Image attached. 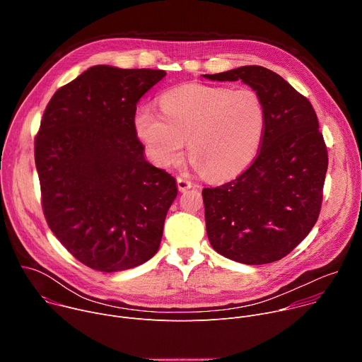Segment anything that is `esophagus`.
<instances>
[{"instance_id":"obj_1","label":"esophagus","mask_w":362,"mask_h":362,"mask_svg":"<svg viewBox=\"0 0 362 362\" xmlns=\"http://www.w3.org/2000/svg\"><path fill=\"white\" fill-rule=\"evenodd\" d=\"M192 186H193V183L187 177H185V176H179L177 177V187H179L180 192H185V190L190 189Z\"/></svg>"}]
</instances>
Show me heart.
Masks as SVG:
<instances>
[{
  "label": "heart",
  "instance_id": "b5f03b06",
  "mask_svg": "<svg viewBox=\"0 0 362 362\" xmlns=\"http://www.w3.org/2000/svg\"><path fill=\"white\" fill-rule=\"evenodd\" d=\"M163 116L141 107L134 127L148 158L159 166L180 162L185 143L189 156L209 179L221 180L240 173L259 150L265 109L250 88L187 83L160 97Z\"/></svg>",
  "mask_w": 362,
  "mask_h": 362
}]
</instances>
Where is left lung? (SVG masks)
<instances>
[{"instance_id":"left-lung-1","label":"left lung","mask_w":362,"mask_h":362,"mask_svg":"<svg viewBox=\"0 0 362 362\" xmlns=\"http://www.w3.org/2000/svg\"><path fill=\"white\" fill-rule=\"evenodd\" d=\"M204 78L252 87L265 109L261 147L236 179L202 190L206 232L228 259L264 265L282 259L321 212L328 151L309 100L279 74L243 66Z\"/></svg>"}]
</instances>
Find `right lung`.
<instances>
[{
	"mask_svg": "<svg viewBox=\"0 0 362 362\" xmlns=\"http://www.w3.org/2000/svg\"><path fill=\"white\" fill-rule=\"evenodd\" d=\"M166 71L94 66L44 110L34 158L45 221L86 267L117 272L158 252L176 180L144 159L134 127L141 95Z\"/></svg>",
	"mask_w": 362,
	"mask_h": 362,
	"instance_id": "1",
	"label": "right lung"
}]
</instances>
